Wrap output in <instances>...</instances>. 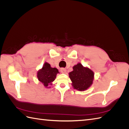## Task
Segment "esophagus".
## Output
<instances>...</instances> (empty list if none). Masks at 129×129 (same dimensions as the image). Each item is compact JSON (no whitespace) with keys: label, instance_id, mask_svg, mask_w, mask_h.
<instances>
[{"label":"esophagus","instance_id":"34e87169","mask_svg":"<svg viewBox=\"0 0 129 129\" xmlns=\"http://www.w3.org/2000/svg\"><path fill=\"white\" fill-rule=\"evenodd\" d=\"M66 71H67V70H66V68H61L60 69V72L62 73H65L66 72Z\"/></svg>","mask_w":129,"mask_h":129}]
</instances>
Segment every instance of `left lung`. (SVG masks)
<instances>
[{
	"label": "left lung",
	"instance_id": "1",
	"mask_svg": "<svg viewBox=\"0 0 129 129\" xmlns=\"http://www.w3.org/2000/svg\"><path fill=\"white\" fill-rule=\"evenodd\" d=\"M73 71L69 73L74 89L84 91L92 84L94 73L91 69L84 67L80 63L73 67Z\"/></svg>",
	"mask_w": 129,
	"mask_h": 129
}]
</instances>
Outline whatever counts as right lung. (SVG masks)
Here are the masks:
<instances>
[{"label":"right lung","instance_id":"right-lung-1","mask_svg":"<svg viewBox=\"0 0 129 129\" xmlns=\"http://www.w3.org/2000/svg\"><path fill=\"white\" fill-rule=\"evenodd\" d=\"M58 73L57 68H52L48 63L45 62L42 68L38 72L37 77L45 87L49 88L48 85L55 80Z\"/></svg>","mask_w":129,"mask_h":129}]
</instances>
